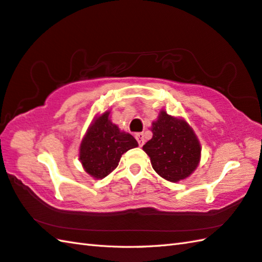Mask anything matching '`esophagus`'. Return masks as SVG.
<instances>
[{
    "mask_svg": "<svg viewBox=\"0 0 262 262\" xmlns=\"http://www.w3.org/2000/svg\"><path fill=\"white\" fill-rule=\"evenodd\" d=\"M136 139L137 141L139 143V146H142L143 143H145V136H143L142 132H139V133H136Z\"/></svg>",
    "mask_w": 262,
    "mask_h": 262,
    "instance_id": "1",
    "label": "esophagus"
}]
</instances>
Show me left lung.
<instances>
[{"label":"left lung","mask_w":262,"mask_h":262,"mask_svg":"<svg viewBox=\"0 0 262 262\" xmlns=\"http://www.w3.org/2000/svg\"><path fill=\"white\" fill-rule=\"evenodd\" d=\"M151 132L152 138L142 149L155 172L173 183L189 178L200 163L201 146L188 122L162 110L151 123Z\"/></svg>","instance_id":"left-lung-1"}]
</instances>
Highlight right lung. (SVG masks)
Returning <instances> with one entry per match:
<instances>
[{"label": "right lung", "instance_id": "obj_1", "mask_svg": "<svg viewBox=\"0 0 262 262\" xmlns=\"http://www.w3.org/2000/svg\"><path fill=\"white\" fill-rule=\"evenodd\" d=\"M110 111L94 117L79 148V161L84 172L101 180L117 167L122 155L138 147L130 133L121 131L110 119Z\"/></svg>", "mask_w": 262, "mask_h": 262}]
</instances>
